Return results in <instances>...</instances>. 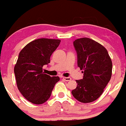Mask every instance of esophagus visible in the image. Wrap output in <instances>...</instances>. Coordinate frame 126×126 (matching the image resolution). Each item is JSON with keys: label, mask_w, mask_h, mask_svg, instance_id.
<instances>
[{"label": "esophagus", "mask_w": 126, "mask_h": 126, "mask_svg": "<svg viewBox=\"0 0 126 126\" xmlns=\"http://www.w3.org/2000/svg\"><path fill=\"white\" fill-rule=\"evenodd\" d=\"M63 79L65 81H70L71 80V79L70 77H63Z\"/></svg>", "instance_id": "obj_1"}]
</instances>
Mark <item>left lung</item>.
I'll list each match as a JSON object with an SVG mask.
<instances>
[{
	"instance_id": "left-lung-1",
	"label": "left lung",
	"mask_w": 126,
	"mask_h": 126,
	"mask_svg": "<svg viewBox=\"0 0 126 126\" xmlns=\"http://www.w3.org/2000/svg\"><path fill=\"white\" fill-rule=\"evenodd\" d=\"M73 45L83 77L76 80L77 88L71 94L80 102H92L100 97L110 80L112 60L105 47L90 38L77 39Z\"/></svg>"
}]
</instances>
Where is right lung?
<instances>
[{
	"instance_id": "obj_1",
	"label": "right lung",
	"mask_w": 126,
	"mask_h": 126,
	"mask_svg": "<svg viewBox=\"0 0 126 126\" xmlns=\"http://www.w3.org/2000/svg\"><path fill=\"white\" fill-rule=\"evenodd\" d=\"M60 39L40 38L30 42L19 53L14 73L17 87L23 97L34 104H42L50 97L59 77H50L43 66L50 62Z\"/></svg>"
}]
</instances>
